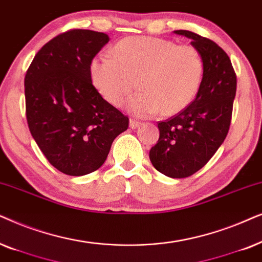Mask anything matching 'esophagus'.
<instances>
[{
  "mask_svg": "<svg viewBox=\"0 0 262 262\" xmlns=\"http://www.w3.org/2000/svg\"><path fill=\"white\" fill-rule=\"evenodd\" d=\"M141 125V122H139L137 120H130L129 121V127H130L132 129H137Z\"/></svg>",
  "mask_w": 262,
  "mask_h": 262,
  "instance_id": "obj_1",
  "label": "esophagus"
}]
</instances>
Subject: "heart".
I'll use <instances>...</instances> for the list:
<instances>
[{
  "label": "heart",
  "instance_id": "b5f03b06",
  "mask_svg": "<svg viewBox=\"0 0 262 262\" xmlns=\"http://www.w3.org/2000/svg\"><path fill=\"white\" fill-rule=\"evenodd\" d=\"M109 56L90 62V78L111 105H121L138 87L141 91L127 102L137 116H165L182 113L200 91L205 64L191 45H177L162 38L134 36L118 41Z\"/></svg>",
  "mask_w": 262,
  "mask_h": 262
}]
</instances>
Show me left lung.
I'll list each match as a JSON object with an SVG mask.
<instances>
[{"label":"left lung","mask_w":262,"mask_h":262,"mask_svg":"<svg viewBox=\"0 0 262 262\" xmlns=\"http://www.w3.org/2000/svg\"><path fill=\"white\" fill-rule=\"evenodd\" d=\"M173 33L189 38L201 54L204 79L187 109L159 122V140L149 151V159L163 175L184 179L206 165L224 142L231 123L237 80L229 56L218 44L190 31Z\"/></svg>","instance_id":"8db88e82"}]
</instances>
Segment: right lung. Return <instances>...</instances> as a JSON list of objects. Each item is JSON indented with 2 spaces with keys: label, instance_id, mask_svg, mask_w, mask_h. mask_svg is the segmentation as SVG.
<instances>
[{
  "label": "right lung",
  "instance_id": "right-lung-1",
  "mask_svg": "<svg viewBox=\"0 0 262 262\" xmlns=\"http://www.w3.org/2000/svg\"><path fill=\"white\" fill-rule=\"evenodd\" d=\"M110 40L91 30H71L48 41L25 76L26 117L49 163L69 176L99 169L129 120L107 103L90 78V62Z\"/></svg>",
  "mask_w": 262,
  "mask_h": 262
}]
</instances>
